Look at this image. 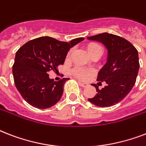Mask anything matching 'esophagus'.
Returning a JSON list of instances; mask_svg holds the SVG:
<instances>
[{"instance_id": "esophagus-1", "label": "esophagus", "mask_w": 146, "mask_h": 146, "mask_svg": "<svg viewBox=\"0 0 146 146\" xmlns=\"http://www.w3.org/2000/svg\"><path fill=\"white\" fill-rule=\"evenodd\" d=\"M79 84H80V86L81 87H86L87 86H88V84H86V83H84V82H79Z\"/></svg>"}]
</instances>
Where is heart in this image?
I'll return each instance as SVG.
<instances>
[{
    "label": "heart",
    "instance_id": "obj_1",
    "mask_svg": "<svg viewBox=\"0 0 146 146\" xmlns=\"http://www.w3.org/2000/svg\"><path fill=\"white\" fill-rule=\"evenodd\" d=\"M87 50L89 51V54H92V53L96 52V51L102 52V47L100 46L98 44H96V43H90L89 44H88ZM71 54H72V50H70L68 54H67V57H70ZM73 73L76 76H77L78 78H80L81 80H86L89 76V74L91 73V71L85 68H82V67H75L73 70Z\"/></svg>",
    "mask_w": 146,
    "mask_h": 146
}]
</instances>
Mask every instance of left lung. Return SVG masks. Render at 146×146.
<instances>
[{
  "mask_svg": "<svg viewBox=\"0 0 146 146\" xmlns=\"http://www.w3.org/2000/svg\"><path fill=\"white\" fill-rule=\"evenodd\" d=\"M102 42L108 50L107 62L98 72L97 81L106 82L102 89L96 84L97 93L89 102L106 108L122 101L136 83L139 69L138 51L127 40L118 35L104 33L87 38Z\"/></svg>",
  "mask_w": 146,
  "mask_h": 146,
  "instance_id": "left-lung-1",
  "label": "left lung"
}]
</instances>
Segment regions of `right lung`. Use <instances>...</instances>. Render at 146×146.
Masks as SVG:
<instances>
[{
    "instance_id": "right-lung-1",
    "label": "right lung",
    "mask_w": 146,
    "mask_h": 146,
    "mask_svg": "<svg viewBox=\"0 0 146 146\" xmlns=\"http://www.w3.org/2000/svg\"><path fill=\"white\" fill-rule=\"evenodd\" d=\"M83 40L84 38H77L65 42L42 36L26 42L17 50L13 66V80L27 103L47 109L59 102L69 78L54 81L48 73L51 70L57 71V66L64 64L70 49Z\"/></svg>"
}]
</instances>
